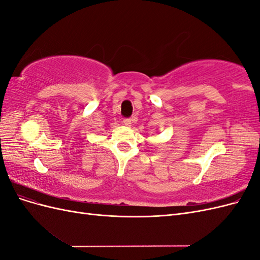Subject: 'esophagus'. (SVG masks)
<instances>
[{
	"label": "esophagus",
	"instance_id": "obj_1",
	"mask_svg": "<svg viewBox=\"0 0 260 260\" xmlns=\"http://www.w3.org/2000/svg\"><path fill=\"white\" fill-rule=\"evenodd\" d=\"M131 119H129V118H125V119H123V124L124 125H128V127H130L131 125Z\"/></svg>",
	"mask_w": 260,
	"mask_h": 260
}]
</instances>
